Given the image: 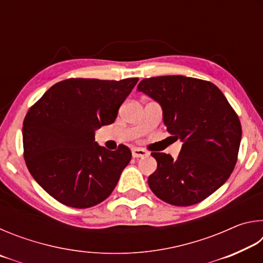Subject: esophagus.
Masks as SVG:
<instances>
[{
  "mask_svg": "<svg viewBox=\"0 0 263 263\" xmlns=\"http://www.w3.org/2000/svg\"><path fill=\"white\" fill-rule=\"evenodd\" d=\"M132 157L133 158H144V157H147L148 152L144 148H140V147H133L132 149Z\"/></svg>",
  "mask_w": 263,
  "mask_h": 263,
  "instance_id": "esophagus-1",
  "label": "esophagus"
}]
</instances>
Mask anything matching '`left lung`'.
<instances>
[{
  "mask_svg": "<svg viewBox=\"0 0 263 263\" xmlns=\"http://www.w3.org/2000/svg\"><path fill=\"white\" fill-rule=\"evenodd\" d=\"M138 90L162 106L167 131L183 141L179 158L151 153L158 162L148 185L163 202L189 206L225 183L238 160L241 124L215 84L201 79L166 75L144 79Z\"/></svg>",
  "mask_w": 263,
  "mask_h": 263,
  "instance_id": "8db88e82",
  "label": "left lung"
}]
</instances>
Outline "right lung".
Returning a JSON list of instances; mask_svg holds the SVG:
<instances>
[{
	"label": "right lung",
	"instance_id": "add662e5",
	"mask_svg": "<svg viewBox=\"0 0 263 263\" xmlns=\"http://www.w3.org/2000/svg\"><path fill=\"white\" fill-rule=\"evenodd\" d=\"M138 80L67 79L29 109L23 122L26 167L58 202L86 209L112 193L132 154L125 145L116 151L99 146L95 130L115 122Z\"/></svg>",
	"mask_w": 263,
	"mask_h": 263
}]
</instances>
